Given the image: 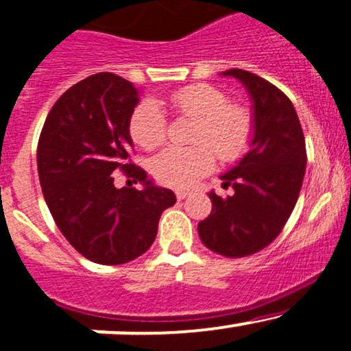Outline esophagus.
<instances>
[{
  "label": "esophagus",
  "instance_id": "obj_1",
  "mask_svg": "<svg viewBox=\"0 0 351 351\" xmlns=\"http://www.w3.org/2000/svg\"><path fill=\"white\" fill-rule=\"evenodd\" d=\"M190 195H191L190 191H184V190L176 191V198H178L180 202H182V199H184V198H188V196H190Z\"/></svg>",
  "mask_w": 351,
  "mask_h": 351
}]
</instances>
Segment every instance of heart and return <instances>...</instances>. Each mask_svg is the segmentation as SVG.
<instances>
[{
  "label": "heart",
  "mask_w": 351,
  "mask_h": 351,
  "mask_svg": "<svg viewBox=\"0 0 351 351\" xmlns=\"http://www.w3.org/2000/svg\"><path fill=\"white\" fill-rule=\"evenodd\" d=\"M169 105L180 117L196 121L191 148H167L149 163L153 176L171 188H188L206 176L221 161L238 160L248 148L253 118L246 108L228 103V96L211 84H193L176 91ZM130 134L143 149H155L167 140V117L155 99L134 108Z\"/></svg>",
  "instance_id": "1"
}]
</instances>
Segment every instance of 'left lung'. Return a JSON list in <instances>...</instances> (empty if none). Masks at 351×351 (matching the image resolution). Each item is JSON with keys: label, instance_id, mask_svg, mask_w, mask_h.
Instances as JSON below:
<instances>
[{"label": "left lung", "instance_id": "obj_1", "mask_svg": "<svg viewBox=\"0 0 351 351\" xmlns=\"http://www.w3.org/2000/svg\"><path fill=\"white\" fill-rule=\"evenodd\" d=\"M221 76L237 78L248 91L253 133L248 153L219 176L234 193H208L213 208L198 223V234L211 252L240 258L263 250L283 230L302 190L306 148L298 114L283 91L245 69Z\"/></svg>", "mask_w": 351, "mask_h": 351}]
</instances>
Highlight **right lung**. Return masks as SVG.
I'll return each mask as SVG.
<instances>
[{
    "label": "right lung",
    "instance_id": "1",
    "mask_svg": "<svg viewBox=\"0 0 351 351\" xmlns=\"http://www.w3.org/2000/svg\"><path fill=\"white\" fill-rule=\"evenodd\" d=\"M140 90L98 73L60 96L38 141V175L49 213L64 238L99 265L128 263L153 245L161 213L176 203L145 169L130 163V119ZM121 169L143 191L117 189Z\"/></svg>",
    "mask_w": 351,
    "mask_h": 351
}]
</instances>
